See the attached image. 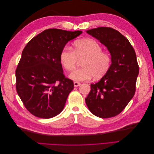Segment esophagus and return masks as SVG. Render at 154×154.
<instances>
[{
    "label": "esophagus",
    "mask_w": 154,
    "mask_h": 154,
    "mask_svg": "<svg viewBox=\"0 0 154 154\" xmlns=\"http://www.w3.org/2000/svg\"><path fill=\"white\" fill-rule=\"evenodd\" d=\"M80 85H81L80 83L77 82H74V87H78V86H80Z\"/></svg>",
    "instance_id": "1"
}]
</instances>
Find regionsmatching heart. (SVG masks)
I'll use <instances>...</instances> for the list:
<instances>
[{
  "label": "heart",
  "mask_w": 154,
  "mask_h": 154,
  "mask_svg": "<svg viewBox=\"0 0 154 154\" xmlns=\"http://www.w3.org/2000/svg\"><path fill=\"white\" fill-rule=\"evenodd\" d=\"M62 66L67 71L75 69L78 60H83L80 69L74 71L69 78L75 81L89 80L93 77L99 80L105 76L110 69L112 58L103 51L101 45L92 39H82L73 44L72 50L66 46L60 54Z\"/></svg>",
  "instance_id": "1"
}]
</instances>
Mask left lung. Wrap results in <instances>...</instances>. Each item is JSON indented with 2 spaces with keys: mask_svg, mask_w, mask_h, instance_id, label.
<instances>
[{
  "mask_svg": "<svg viewBox=\"0 0 154 154\" xmlns=\"http://www.w3.org/2000/svg\"><path fill=\"white\" fill-rule=\"evenodd\" d=\"M87 32L107 48L112 64L105 76L91 85L85 103L97 117H114L125 109L136 92L139 74L136 54L128 39L113 28L100 27Z\"/></svg>",
  "mask_w": 154,
  "mask_h": 154,
  "instance_id": "left-lung-1",
  "label": "left lung"
}]
</instances>
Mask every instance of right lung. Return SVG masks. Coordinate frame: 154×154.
<instances>
[{"instance_id":"add662e5","label":"right lung","mask_w":154,"mask_h":154,"mask_svg":"<svg viewBox=\"0 0 154 154\" xmlns=\"http://www.w3.org/2000/svg\"><path fill=\"white\" fill-rule=\"evenodd\" d=\"M82 33L48 29L25 46L15 71L16 89L26 109L36 117L51 118L63 109L74 83L63 74L60 54L69 41Z\"/></svg>"}]
</instances>
